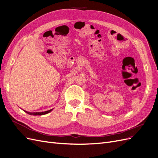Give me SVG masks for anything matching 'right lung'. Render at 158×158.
I'll return each mask as SVG.
<instances>
[{
  "instance_id": "right-lung-1",
  "label": "right lung",
  "mask_w": 158,
  "mask_h": 158,
  "mask_svg": "<svg viewBox=\"0 0 158 158\" xmlns=\"http://www.w3.org/2000/svg\"><path fill=\"white\" fill-rule=\"evenodd\" d=\"M52 110H48V111H43V112H29V111H25V110H23L25 113L28 114L29 115H45V114H48L49 112H50Z\"/></svg>"
}]
</instances>
